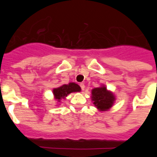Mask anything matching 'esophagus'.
<instances>
[{"mask_svg":"<svg viewBox=\"0 0 157 157\" xmlns=\"http://www.w3.org/2000/svg\"><path fill=\"white\" fill-rule=\"evenodd\" d=\"M80 88H81L82 90H85V85H84V83H80Z\"/></svg>","mask_w":157,"mask_h":157,"instance_id":"34e87169","label":"esophagus"}]
</instances>
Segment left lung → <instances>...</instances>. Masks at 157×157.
<instances>
[{
    "instance_id": "1",
    "label": "left lung",
    "mask_w": 157,
    "mask_h": 157,
    "mask_svg": "<svg viewBox=\"0 0 157 157\" xmlns=\"http://www.w3.org/2000/svg\"><path fill=\"white\" fill-rule=\"evenodd\" d=\"M92 100L93 104L101 111H105L112 106L115 97L105 86L95 88L92 90Z\"/></svg>"
}]
</instances>
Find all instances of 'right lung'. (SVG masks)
I'll list each match as a JSON object with an SVG mask.
<instances>
[{
	"mask_svg": "<svg viewBox=\"0 0 157 157\" xmlns=\"http://www.w3.org/2000/svg\"><path fill=\"white\" fill-rule=\"evenodd\" d=\"M80 87L79 85L74 83H70L68 85H63L60 87L54 89L53 93L55 96V99H58V102H60L62 98H64L67 96L69 93H73V92H80Z\"/></svg>",
	"mask_w": 157,
	"mask_h": 157,
	"instance_id": "right-lung-1",
	"label": "right lung"
}]
</instances>
